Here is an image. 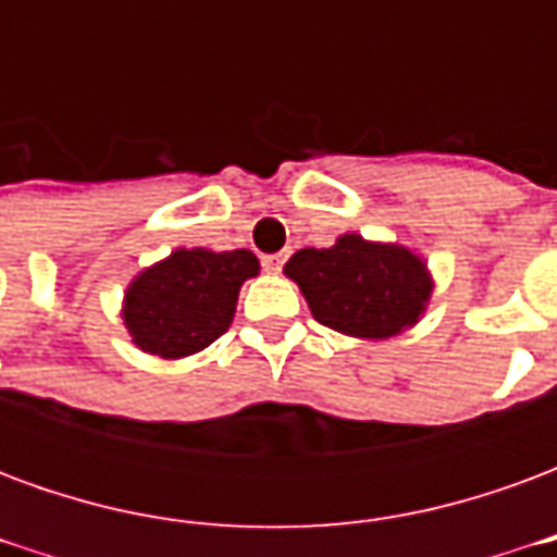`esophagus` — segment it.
<instances>
[{
  "label": "esophagus",
  "instance_id": "esophagus-1",
  "mask_svg": "<svg viewBox=\"0 0 557 557\" xmlns=\"http://www.w3.org/2000/svg\"><path fill=\"white\" fill-rule=\"evenodd\" d=\"M286 265V253H271V256H262V268H265L268 274H280Z\"/></svg>",
  "mask_w": 557,
  "mask_h": 557
}]
</instances>
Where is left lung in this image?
<instances>
[{
  "label": "left lung",
  "mask_w": 557,
  "mask_h": 557,
  "mask_svg": "<svg viewBox=\"0 0 557 557\" xmlns=\"http://www.w3.org/2000/svg\"><path fill=\"white\" fill-rule=\"evenodd\" d=\"M315 322L339 334L385 339L418 322L430 301V274L418 256L397 244H370L343 235L334 247H307L286 262Z\"/></svg>",
  "instance_id": "left-lung-1"
}]
</instances>
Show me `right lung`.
I'll list each match as a JSON object with an SVG mask.
<instances>
[{
    "instance_id": "right-lung-1",
    "label": "right lung",
    "mask_w": 557,
    "mask_h": 557,
    "mask_svg": "<svg viewBox=\"0 0 557 557\" xmlns=\"http://www.w3.org/2000/svg\"><path fill=\"white\" fill-rule=\"evenodd\" d=\"M259 271L250 250H175L143 271L125 301V325L143 351L184 358L226 334L238 289Z\"/></svg>"
}]
</instances>
